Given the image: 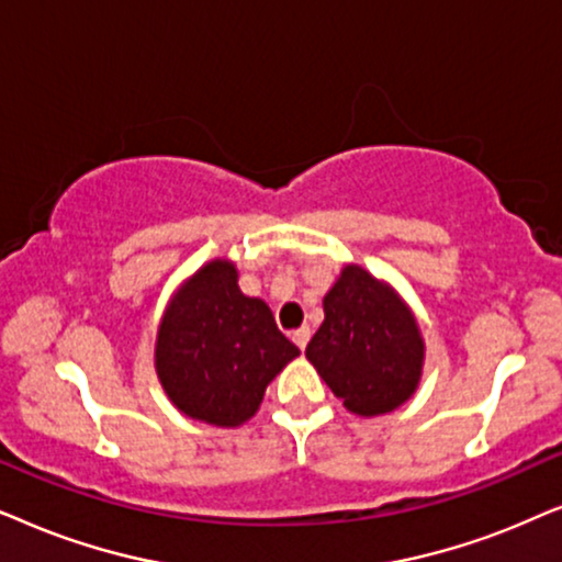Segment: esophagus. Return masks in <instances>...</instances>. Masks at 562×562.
I'll use <instances>...</instances> for the list:
<instances>
[{
  "mask_svg": "<svg viewBox=\"0 0 562 562\" xmlns=\"http://www.w3.org/2000/svg\"><path fill=\"white\" fill-rule=\"evenodd\" d=\"M308 339H311V328L308 326L295 328V331H293V341L297 344V349H301V351L308 347Z\"/></svg>",
  "mask_w": 562,
  "mask_h": 562,
  "instance_id": "1",
  "label": "esophagus"
}]
</instances>
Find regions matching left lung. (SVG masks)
<instances>
[{"label":"left lung","mask_w":562,"mask_h":562,"mask_svg":"<svg viewBox=\"0 0 562 562\" xmlns=\"http://www.w3.org/2000/svg\"><path fill=\"white\" fill-rule=\"evenodd\" d=\"M324 313L305 357L351 414H387L414 395L424 339L391 288L349 265L326 293Z\"/></svg>","instance_id":"obj_1"}]
</instances>
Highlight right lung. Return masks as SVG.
Segmentation results:
<instances>
[{"instance_id": "add662e5", "label": "right lung", "mask_w": 562, "mask_h": 562, "mask_svg": "<svg viewBox=\"0 0 562 562\" xmlns=\"http://www.w3.org/2000/svg\"><path fill=\"white\" fill-rule=\"evenodd\" d=\"M236 277L231 261L205 265L171 297L156 339V372L171 403L213 426L257 414L269 380L301 355Z\"/></svg>"}]
</instances>
